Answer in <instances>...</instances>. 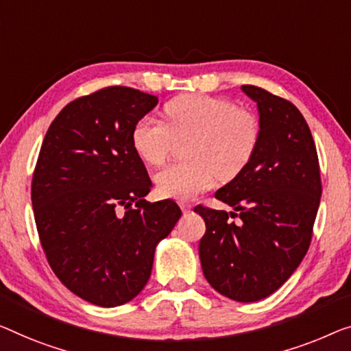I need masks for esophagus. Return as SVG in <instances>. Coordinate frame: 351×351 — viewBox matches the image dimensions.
<instances>
[{
	"label": "esophagus",
	"mask_w": 351,
	"mask_h": 351,
	"mask_svg": "<svg viewBox=\"0 0 351 351\" xmlns=\"http://www.w3.org/2000/svg\"><path fill=\"white\" fill-rule=\"evenodd\" d=\"M180 206H181V209H182V213H186V214L192 211V205H189V203L181 202V203H180Z\"/></svg>",
	"instance_id": "34e87169"
}]
</instances>
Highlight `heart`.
I'll use <instances>...</instances> for the list:
<instances>
[{
  "label": "heart",
  "mask_w": 351,
  "mask_h": 351,
  "mask_svg": "<svg viewBox=\"0 0 351 351\" xmlns=\"http://www.w3.org/2000/svg\"><path fill=\"white\" fill-rule=\"evenodd\" d=\"M167 124L143 117L132 129V145L146 164L162 165L175 149V138L192 135L189 160L171 164L156 175L167 197L189 200L216 182L237 178L252 160L260 142L257 114L232 101L208 94L171 99L165 108Z\"/></svg>",
  "instance_id": "1"
}]
</instances>
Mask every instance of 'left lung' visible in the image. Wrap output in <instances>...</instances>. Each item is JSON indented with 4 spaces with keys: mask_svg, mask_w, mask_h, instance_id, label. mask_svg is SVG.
Wrapping results in <instances>:
<instances>
[{
    "mask_svg": "<svg viewBox=\"0 0 351 351\" xmlns=\"http://www.w3.org/2000/svg\"><path fill=\"white\" fill-rule=\"evenodd\" d=\"M257 102L260 142L252 160L216 192L237 213L198 205L206 223L198 244L203 274L239 302L269 296L295 273L311 245L322 197L317 148L304 117L290 101L243 85ZM237 215L234 224L228 217Z\"/></svg>",
    "mask_w": 351,
    "mask_h": 351,
    "instance_id": "8db88e82",
    "label": "left lung"
}]
</instances>
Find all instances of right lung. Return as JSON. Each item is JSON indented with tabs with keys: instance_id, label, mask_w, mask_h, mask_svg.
Masks as SVG:
<instances>
[{
	"instance_id": "right-lung-1",
	"label": "right lung",
	"mask_w": 351,
	"mask_h": 351,
	"mask_svg": "<svg viewBox=\"0 0 351 351\" xmlns=\"http://www.w3.org/2000/svg\"><path fill=\"white\" fill-rule=\"evenodd\" d=\"M159 99L128 86L67 104L47 130L31 182L39 239L56 277L91 304L114 307L143 290L156 245L181 209L149 203L153 187L132 129Z\"/></svg>"
}]
</instances>
